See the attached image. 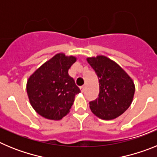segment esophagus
I'll return each instance as SVG.
<instances>
[{
    "mask_svg": "<svg viewBox=\"0 0 157 157\" xmlns=\"http://www.w3.org/2000/svg\"><path fill=\"white\" fill-rule=\"evenodd\" d=\"M80 90H81L82 93L84 92V90H85V86H82L80 87Z\"/></svg>",
    "mask_w": 157,
    "mask_h": 157,
    "instance_id": "34e87169",
    "label": "esophagus"
}]
</instances>
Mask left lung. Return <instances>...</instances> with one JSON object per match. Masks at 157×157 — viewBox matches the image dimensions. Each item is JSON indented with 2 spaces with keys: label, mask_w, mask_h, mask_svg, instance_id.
Listing matches in <instances>:
<instances>
[{
  "label": "left lung",
  "mask_w": 157,
  "mask_h": 157,
  "mask_svg": "<svg viewBox=\"0 0 157 157\" xmlns=\"http://www.w3.org/2000/svg\"><path fill=\"white\" fill-rule=\"evenodd\" d=\"M99 81V95L90 102L95 116L105 120L116 119L128 109L135 87L131 78L120 65L105 56L87 58Z\"/></svg>",
  "instance_id": "1"
}]
</instances>
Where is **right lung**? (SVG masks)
Masks as SVG:
<instances>
[{
    "instance_id": "right-lung-1",
    "label": "right lung",
    "mask_w": 157,
    "mask_h": 157,
    "mask_svg": "<svg viewBox=\"0 0 157 157\" xmlns=\"http://www.w3.org/2000/svg\"><path fill=\"white\" fill-rule=\"evenodd\" d=\"M75 56L58 53L30 76L27 92L30 105L42 117L59 120L70 111L79 88L68 75Z\"/></svg>"
}]
</instances>
